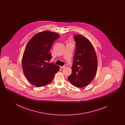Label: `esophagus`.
<instances>
[{
  "instance_id": "obj_1",
  "label": "esophagus",
  "mask_w": 125,
  "mask_h": 125,
  "mask_svg": "<svg viewBox=\"0 0 125 125\" xmlns=\"http://www.w3.org/2000/svg\"><path fill=\"white\" fill-rule=\"evenodd\" d=\"M60 68L63 69V68H64L65 67V66H60Z\"/></svg>"
}]
</instances>
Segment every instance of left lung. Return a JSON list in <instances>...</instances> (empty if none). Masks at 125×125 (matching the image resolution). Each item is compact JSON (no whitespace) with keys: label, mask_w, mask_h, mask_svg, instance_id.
Segmentation results:
<instances>
[{"label":"left lung","mask_w":125,"mask_h":125,"mask_svg":"<svg viewBox=\"0 0 125 125\" xmlns=\"http://www.w3.org/2000/svg\"><path fill=\"white\" fill-rule=\"evenodd\" d=\"M76 50L72 66V73L68 77L72 84L78 88L88 85L94 79L97 68V60L93 46L83 35L74 36Z\"/></svg>","instance_id":"1"}]
</instances>
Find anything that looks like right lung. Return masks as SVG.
Returning a JSON list of instances; mask_svg holds the SVG:
<instances>
[{"instance_id":"add662e5","label":"right lung","mask_w":125,"mask_h":125,"mask_svg":"<svg viewBox=\"0 0 125 125\" xmlns=\"http://www.w3.org/2000/svg\"><path fill=\"white\" fill-rule=\"evenodd\" d=\"M59 35L50 31L39 32L27 43L22 59L24 74L29 82L37 87L44 86L53 79L60 66L49 63L52 58L50 50Z\"/></svg>"}]
</instances>
